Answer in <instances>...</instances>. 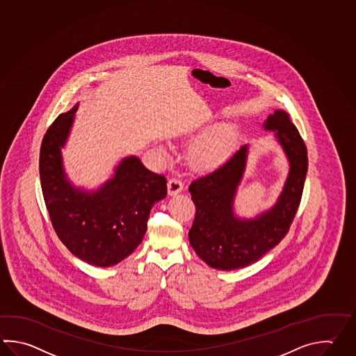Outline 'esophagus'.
<instances>
[{
    "instance_id": "34e87169",
    "label": "esophagus",
    "mask_w": 356,
    "mask_h": 356,
    "mask_svg": "<svg viewBox=\"0 0 356 356\" xmlns=\"http://www.w3.org/2000/svg\"><path fill=\"white\" fill-rule=\"evenodd\" d=\"M167 190H168V195H176L184 190V184L179 179H171L167 182Z\"/></svg>"
}]
</instances>
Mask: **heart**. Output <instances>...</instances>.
<instances>
[{"label":"heart","instance_id":"heart-1","mask_svg":"<svg viewBox=\"0 0 356 356\" xmlns=\"http://www.w3.org/2000/svg\"><path fill=\"white\" fill-rule=\"evenodd\" d=\"M236 140L237 131L232 125L213 128L191 147L190 166L199 172H211L218 170L229 159Z\"/></svg>","mask_w":356,"mask_h":356}]
</instances>
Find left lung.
I'll list each match as a JSON object with an SVG mask.
<instances>
[{"instance_id": "obj_1", "label": "left lung", "mask_w": 356, "mask_h": 356, "mask_svg": "<svg viewBox=\"0 0 356 356\" xmlns=\"http://www.w3.org/2000/svg\"><path fill=\"white\" fill-rule=\"evenodd\" d=\"M264 129L275 131L276 140L289 162L283 190L268 211L250 219L234 213V199L246 170L248 145H242L214 172L190 184L196 208L190 245L211 268L231 271L259 261L283 240L296 217L308 170L307 147L284 110L268 115Z\"/></svg>"}]
</instances>
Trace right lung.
Returning <instances> with one entry per match:
<instances>
[{
  "instance_id": "obj_1",
  "label": "right lung",
  "mask_w": 356,
  "mask_h": 356,
  "mask_svg": "<svg viewBox=\"0 0 356 356\" xmlns=\"http://www.w3.org/2000/svg\"><path fill=\"white\" fill-rule=\"evenodd\" d=\"M79 104L62 113L44 136L39 172L44 202L59 240L76 257L108 268L123 261L147 231L153 204L165 199L166 179L128 156L97 190L74 186L62 159Z\"/></svg>"
}]
</instances>
